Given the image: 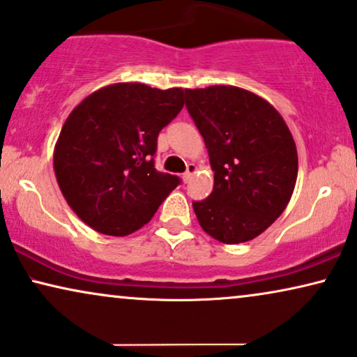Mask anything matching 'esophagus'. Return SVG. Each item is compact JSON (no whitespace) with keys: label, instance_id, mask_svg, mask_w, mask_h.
<instances>
[{"label":"esophagus","instance_id":"1","mask_svg":"<svg viewBox=\"0 0 357 357\" xmlns=\"http://www.w3.org/2000/svg\"><path fill=\"white\" fill-rule=\"evenodd\" d=\"M195 170H197V165L195 164H188L187 165V170H185V174L182 175V178H183V182L187 183L190 178H192V175L195 174Z\"/></svg>","mask_w":357,"mask_h":357}]
</instances>
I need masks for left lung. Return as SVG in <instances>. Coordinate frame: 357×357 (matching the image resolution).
Returning <instances> with one entry per match:
<instances>
[{
    "label": "left lung",
    "instance_id": "1",
    "mask_svg": "<svg viewBox=\"0 0 357 357\" xmlns=\"http://www.w3.org/2000/svg\"><path fill=\"white\" fill-rule=\"evenodd\" d=\"M185 106L215 172L210 197L193 202L198 223L225 244L254 239L294 193L298 155L289 128L274 106L238 86L185 90Z\"/></svg>",
    "mask_w": 357,
    "mask_h": 357
}]
</instances>
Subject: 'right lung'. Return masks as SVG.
Here are the masks:
<instances>
[{"instance_id":"obj_1","label":"right lung","mask_w":357,"mask_h":357,"mask_svg":"<svg viewBox=\"0 0 357 357\" xmlns=\"http://www.w3.org/2000/svg\"><path fill=\"white\" fill-rule=\"evenodd\" d=\"M183 108L182 88L114 83L68 114L54 152L63 197L83 223L126 236L149 223L180 177L155 169L157 137Z\"/></svg>"}]
</instances>
